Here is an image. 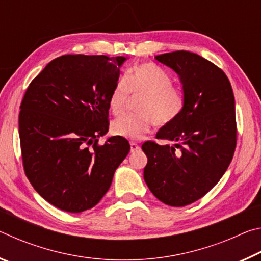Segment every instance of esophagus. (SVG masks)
I'll list each match as a JSON object with an SVG mask.
<instances>
[{
    "label": "esophagus",
    "instance_id": "obj_1",
    "mask_svg": "<svg viewBox=\"0 0 261 261\" xmlns=\"http://www.w3.org/2000/svg\"><path fill=\"white\" fill-rule=\"evenodd\" d=\"M130 148H131V152H136V151H138V149H140V146L137 143H135V141H131Z\"/></svg>",
    "mask_w": 261,
    "mask_h": 261
}]
</instances>
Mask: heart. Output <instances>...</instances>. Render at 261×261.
Here are the masks:
<instances>
[{
    "label": "heart",
    "instance_id": "obj_1",
    "mask_svg": "<svg viewBox=\"0 0 261 261\" xmlns=\"http://www.w3.org/2000/svg\"><path fill=\"white\" fill-rule=\"evenodd\" d=\"M174 82L165 70L153 63H141L126 79H118L109 96V109L115 115L124 112L130 93L143 94L137 114H124L112 122L115 136L140 139L156 125H167L177 118L185 105L183 92L173 86Z\"/></svg>",
    "mask_w": 261,
    "mask_h": 261
}]
</instances>
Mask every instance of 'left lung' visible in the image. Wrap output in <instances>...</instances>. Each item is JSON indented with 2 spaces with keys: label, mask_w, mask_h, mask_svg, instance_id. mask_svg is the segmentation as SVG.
Segmentation results:
<instances>
[{
  "label": "left lung",
  "mask_w": 261,
  "mask_h": 261,
  "mask_svg": "<svg viewBox=\"0 0 261 261\" xmlns=\"http://www.w3.org/2000/svg\"><path fill=\"white\" fill-rule=\"evenodd\" d=\"M155 60L177 73L185 105L156 134L173 145H141L147 156L144 179L163 204L182 207L204 197L230 165L237 134L235 98L226 73L198 54L177 50Z\"/></svg>",
  "instance_id": "left-lung-1"
}]
</instances>
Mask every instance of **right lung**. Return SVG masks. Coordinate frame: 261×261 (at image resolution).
I'll return each mask as SVG.
<instances>
[{"instance_id": "1", "label": "right lung", "mask_w": 261, "mask_h": 261, "mask_svg": "<svg viewBox=\"0 0 261 261\" xmlns=\"http://www.w3.org/2000/svg\"><path fill=\"white\" fill-rule=\"evenodd\" d=\"M126 60L60 56L25 92L19 113L25 174L35 191L57 208L81 213L94 207L130 152L123 137H109L98 145L108 132L109 96Z\"/></svg>"}]
</instances>
